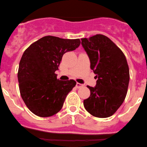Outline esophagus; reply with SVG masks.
<instances>
[{"instance_id":"1","label":"esophagus","mask_w":147,"mask_h":147,"mask_svg":"<svg viewBox=\"0 0 147 147\" xmlns=\"http://www.w3.org/2000/svg\"><path fill=\"white\" fill-rule=\"evenodd\" d=\"M82 86H83V84H80V83H78V82L76 83V87L77 88H81V87H82Z\"/></svg>"}]
</instances>
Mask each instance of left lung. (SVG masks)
<instances>
[{
	"mask_svg": "<svg viewBox=\"0 0 147 147\" xmlns=\"http://www.w3.org/2000/svg\"><path fill=\"white\" fill-rule=\"evenodd\" d=\"M90 68L96 74V85L87 86L90 95L84 100L86 110L96 117L113 115L124 101L129 81L125 55L111 39L102 34L82 38Z\"/></svg>",
	"mask_w": 147,
	"mask_h": 147,
	"instance_id": "left-lung-1",
	"label": "left lung"
}]
</instances>
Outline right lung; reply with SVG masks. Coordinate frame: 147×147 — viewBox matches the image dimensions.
Listing matches in <instances>:
<instances>
[{
    "instance_id": "right-lung-1",
    "label": "right lung",
    "mask_w": 147,
    "mask_h": 147,
    "mask_svg": "<svg viewBox=\"0 0 147 147\" xmlns=\"http://www.w3.org/2000/svg\"><path fill=\"white\" fill-rule=\"evenodd\" d=\"M80 39H63L47 36L34 42L24 51L18 78L21 96L36 115L47 117L61 109L67 95L76 82L62 81L55 71L65 53L80 45Z\"/></svg>"
}]
</instances>
